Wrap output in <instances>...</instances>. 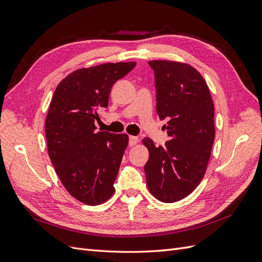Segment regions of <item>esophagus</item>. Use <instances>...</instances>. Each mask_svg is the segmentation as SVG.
I'll return each instance as SVG.
<instances>
[{
	"instance_id": "34e87169",
	"label": "esophagus",
	"mask_w": 262,
	"mask_h": 262,
	"mask_svg": "<svg viewBox=\"0 0 262 262\" xmlns=\"http://www.w3.org/2000/svg\"><path fill=\"white\" fill-rule=\"evenodd\" d=\"M137 143H138V138L137 137H133V136H130L129 137V145L133 146V145H136Z\"/></svg>"
}]
</instances>
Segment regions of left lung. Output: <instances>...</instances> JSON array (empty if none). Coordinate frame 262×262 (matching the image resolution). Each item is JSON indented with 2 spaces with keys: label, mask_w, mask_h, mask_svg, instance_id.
<instances>
[{
  "label": "left lung",
  "mask_w": 262,
  "mask_h": 262,
  "mask_svg": "<svg viewBox=\"0 0 262 262\" xmlns=\"http://www.w3.org/2000/svg\"><path fill=\"white\" fill-rule=\"evenodd\" d=\"M156 112L168 118L164 146L142 140L148 149L144 166L149 192L165 203L191 193L204 177L215 138L214 105L207 82L193 67L177 61L154 60Z\"/></svg>",
  "instance_id": "8db88e82"
}]
</instances>
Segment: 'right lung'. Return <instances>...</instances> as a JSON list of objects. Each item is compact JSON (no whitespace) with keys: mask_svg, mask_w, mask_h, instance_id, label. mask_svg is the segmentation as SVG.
Returning <instances> with one entry per match:
<instances>
[{"mask_svg":"<svg viewBox=\"0 0 262 262\" xmlns=\"http://www.w3.org/2000/svg\"><path fill=\"white\" fill-rule=\"evenodd\" d=\"M136 62L82 68L59 83L46 118L48 154L67 191L87 205L106 202L115 192L128 134L96 131L99 110L107 108L113 85Z\"/></svg>","mask_w":262,"mask_h":262,"instance_id":"right-lung-1","label":"right lung"}]
</instances>
